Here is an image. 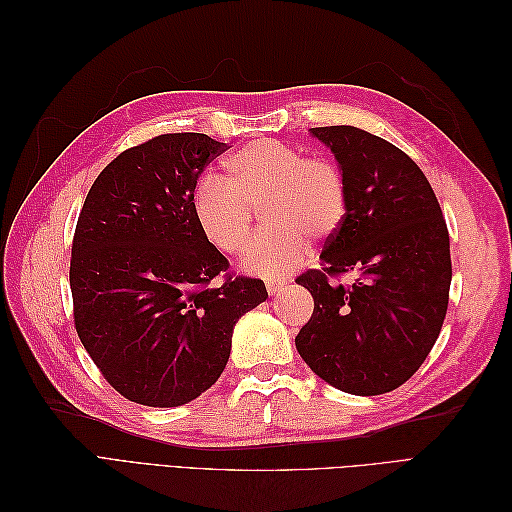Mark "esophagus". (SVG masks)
<instances>
[{
	"mask_svg": "<svg viewBox=\"0 0 512 512\" xmlns=\"http://www.w3.org/2000/svg\"><path fill=\"white\" fill-rule=\"evenodd\" d=\"M284 286H286L284 280H267V290H269V294H277Z\"/></svg>",
	"mask_w": 512,
	"mask_h": 512,
	"instance_id": "obj_1",
	"label": "esophagus"
}]
</instances>
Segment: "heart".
Segmentation results:
<instances>
[{"instance_id": "heart-1", "label": "heart", "mask_w": 512, "mask_h": 512, "mask_svg": "<svg viewBox=\"0 0 512 512\" xmlns=\"http://www.w3.org/2000/svg\"><path fill=\"white\" fill-rule=\"evenodd\" d=\"M346 179L337 164L307 158L275 138L245 145L226 160V179L209 175L194 192V215L205 239L226 256L247 250L256 220L269 228L243 267L262 277H280L309 254L307 237L329 239L346 215Z\"/></svg>"}]
</instances>
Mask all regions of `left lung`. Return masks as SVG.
Here are the masks:
<instances>
[{
    "instance_id": "obj_1",
    "label": "left lung",
    "mask_w": 512,
    "mask_h": 512,
    "mask_svg": "<svg viewBox=\"0 0 512 512\" xmlns=\"http://www.w3.org/2000/svg\"><path fill=\"white\" fill-rule=\"evenodd\" d=\"M346 179V215L320 269L297 277L314 314L294 337L316 376L352 395H382L414 376L440 335L451 245L436 194L399 147L352 126L312 128ZM360 273L352 287L332 280Z\"/></svg>"
}]
</instances>
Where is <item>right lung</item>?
<instances>
[{"instance_id": "obj_1", "label": "right lung", "mask_w": 512, "mask_h": 512, "mask_svg": "<svg viewBox=\"0 0 512 512\" xmlns=\"http://www.w3.org/2000/svg\"><path fill=\"white\" fill-rule=\"evenodd\" d=\"M226 149L175 132L121 151L76 222L74 327L104 380L134 404L173 408L205 393L228 363L237 320L269 297L262 280L228 271L196 222L198 177Z\"/></svg>"}]
</instances>
